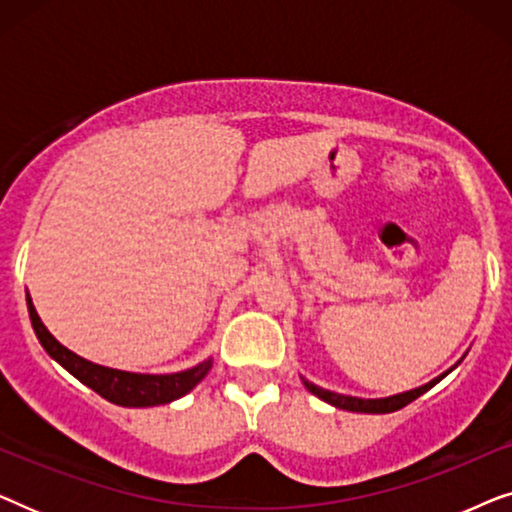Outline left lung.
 <instances>
[{"instance_id":"8db88e82","label":"left lung","mask_w":512,"mask_h":512,"mask_svg":"<svg viewBox=\"0 0 512 512\" xmlns=\"http://www.w3.org/2000/svg\"><path fill=\"white\" fill-rule=\"evenodd\" d=\"M447 373H452V368L447 370ZM443 373L436 380H431L429 384H424V387H417V389H410V391H403V394H396V396H387V398H356V396H345V394H335V391H328V389H321L317 387L314 382H307L303 377V384L307 387V391H312L314 396H319L321 401L335 405V408L340 410H349V412H370V415H384V412H396L405 408V405L415 401L424 394V391H429L433 384L443 380L447 375Z\"/></svg>"}]
</instances>
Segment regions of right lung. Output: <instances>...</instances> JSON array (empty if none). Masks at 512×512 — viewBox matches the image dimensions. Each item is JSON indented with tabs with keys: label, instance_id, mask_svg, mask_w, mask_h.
<instances>
[{
	"label": "right lung",
	"instance_id": "add662e5",
	"mask_svg": "<svg viewBox=\"0 0 512 512\" xmlns=\"http://www.w3.org/2000/svg\"><path fill=\"white\" fill-rule=\"evenodd\" d=\"M27 310H30L32 328L37 333L41 347L46 349L48 356L60 363L62 368L69 370L76 380L97 391L107 401L123 405V408H151V405L172 403L177 398L186 396L202 377L212 368V359L198 363V366L181 370V373L170 375H144V373H128V370H116L107 366H97L93 361L81 359L79 354L69 352L65 345L48 333L44 321L39 319L34 310L32 298L27 296Z\"/></svg>",
	"mask_w": 512,
	"mask_h": 512
}]
</instances>
